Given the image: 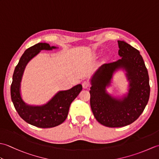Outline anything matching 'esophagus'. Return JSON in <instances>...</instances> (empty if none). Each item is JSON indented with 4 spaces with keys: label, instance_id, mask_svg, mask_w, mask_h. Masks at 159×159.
Segmentation results:
<instances>
[{
    "label": "esophagus",
    "instance_id": "esophagus-1",
    "mask_svg": "<svg viewBox=\"0 0 159 159\" xmlns=\"http://www.w3.org/2000/svg\"><path fill=\"white\" fill-rule=\"evenodd\" d=\"M82 85H83V88L87 89V88H88V87H89V83L88 81H86V80H85V81L83 82Z\"/></svg>",
    "mask_w": 159,
    "mask_h": 159
}]
</instances>
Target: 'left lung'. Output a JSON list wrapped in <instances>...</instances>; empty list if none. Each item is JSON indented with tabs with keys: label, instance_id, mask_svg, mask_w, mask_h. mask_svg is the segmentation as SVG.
<instances>
[{
	"label": "left lung",
	"instance_id": "obj_1",
	"mask_svg": "<svg viewBox=\"0 0 159 159\" xmlns=\"http://www.w3.org/2000/svg\"><path fill=\"white\" fill-rule=\"evenodd\" d=\"M121 59L104 64L90 79V105L94 117L107 127H122L134 122L143 113L150 97L149 76L138 50L124 41L118 40ZM123 70L129 82L127 92L120 97L111 95L106 88L113 75Z\"/></svg>",
	"mask_w": 159,
	"mask_h": 159
}]
</instances>
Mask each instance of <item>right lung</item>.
<instances>
[{
	"mask_svg": "<svg viewBox=\"0 0 159 159\" xmlns=\"http://www.w3.org/2000/svg\"><path fill=\"white\" fill-rule=\"evenodd\" d=\"M59 47L50 46L48 43H38L26 49L20 57L13 74L11 85V100L19 116L26 122L39 128H52L62 124L67 117L71 103L79 95L83 87L80 84L67 90L59 91L46 104L32 105L23 100L21 82L28 63L41 50H52Z\"/></svg>",
	"mask_w": 159,
	"mask_h": 159,
	"instance_id": "obj_1",
	"label": "right lung"
}]
</instances>
